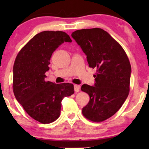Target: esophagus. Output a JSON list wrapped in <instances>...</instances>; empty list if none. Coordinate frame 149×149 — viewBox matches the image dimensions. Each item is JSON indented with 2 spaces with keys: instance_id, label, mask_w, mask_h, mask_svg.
<instances>
[{
  "instance_id": "obj_1",
  "label": "esophagus",
  "mask_w": 149,
  "mask_h": 149,
  "mask_svg": "<svg viewBox=\"0 0 149 149\" xmlns=\"http://www.w3.org/2000/svg\"><path fill=\"white\" fill-rule=\"evenodd\" d=\"M74 91H76V92H78V91H79V89H80V86L78 85H74Z\"/></svg>"
}]
</instances>
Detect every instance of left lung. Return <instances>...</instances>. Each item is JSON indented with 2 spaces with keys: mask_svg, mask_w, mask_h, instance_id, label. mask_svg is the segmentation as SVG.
Segmentation results:
<instances>
[{
  "mask_svg": "<svg viewBox=\"0 0 149 149\" xmlns=\"http://www.w3.org/2000/svg\"><path fill=\"white\" fill-rule=\"evenodd\" d=\"M71 36L86 55L89 66L97 69L93 86L81 87L89 95L82 113L91 121H103L119 111L129 94V59L122 47L101 28L78 30Z\"/></svg>",
  "mask_w": 149,
  "mask_h": 149,
  "instance_id": "1",
  "label": "left lung"
}]
</instances>
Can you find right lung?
<instances>
[{
  "mask_svg": "<svg viewBox=\"0 0 149 149\" xmlns=\"http://www.w3.org/2000/svg\"><path fill=\"white\" fill-rule=\"evenodd\" d=\"M64 42H72L64 32H40L22 49L13 65L15 98L30 117L41 123L56 121L62 100L74 92L71 83L56 84L45 80L52 54Z\"/></svg>",
  "mask_w": 149,
  "mask_h": 149,
  "instance_id": "obj_1",
  "label": "right lung"
}]
</instances>
